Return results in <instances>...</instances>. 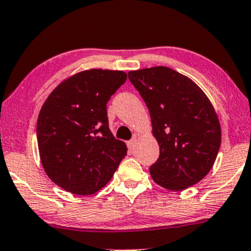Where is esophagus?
Masks as SVG:
<instances>
[{
  "mask_svg": "<svg viewBox=\"0 0 251 251\" xmlns=\"http://www.w3.org/2000/svg\"><path fill=\"white\" fill-rule=\"evenodd\" d=\"M136 142H137V137L135 136V137H132L130 141H128V142H126V146H128L129 149L132 150L135 148V146H136Z\"/></svg>",
  "mask_w": 251,
  "mask_h": 251,
  "instance_id": "obj_1",
  "label": "esophagus"
}]
</instances>
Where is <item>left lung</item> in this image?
<instances>
[{"instance_id": "left-lung-1", "label": "left lung", "mask_w": 251, "mask_h": 251, "mask_svg": "<svg viewBox=\"0 0 251 251\" xmlns=\"http://www.w3.org/2000/svg\"><path fill=\"white\" fill-rule=\"evenodd\" d=\"M128 77L149 109L160 156L150 175L161 187L183 190L214 166L221 146V126L199 85L168 67L129 72Z\"/></svg>"}]
</instances>
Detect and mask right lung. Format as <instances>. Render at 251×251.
<instances>
[{"label":"right lung","mask_w":251,"mask_h":251,"mask_svg":"<svg viewBox=\"0 0 251 251\" xmlns=\"http://www.w3.org/2000/svg\"><path fill=\"white\" fill-rule=\"evenodd\" d=\"M126 74L90 69L63 81L50 94L37 120L44 172L77 195H91L113 177L126 155V143L109 129L107 103Z\"/></svg>","instance_id":"add662e5"}]
</instances>
